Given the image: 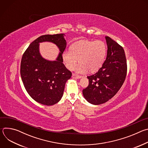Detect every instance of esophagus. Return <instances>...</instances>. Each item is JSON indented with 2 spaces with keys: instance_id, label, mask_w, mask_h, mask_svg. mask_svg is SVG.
<instances>
[{
  "instance_id": "obj_1",
  "label": "esophagus",
  "mask_w": 148,
  "mask_h": 148,
  "mask_svg": "<svg viewBox=\"0 0 148 148\" xmlns=\"http://www.w3.org/2000/svg\"><path fill=\"white\" fill-rule=\"evenodd\" d=\"M72 77H73V78H74L79 79V78H81V76H80V75H78L75 74H73V75H72Z\"/></svg>"
}]
</instances>
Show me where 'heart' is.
<instances>
[{
    "label": "heart",
    "mask_w": 148,
    "mask_h": 148,
    "mask_svg": "<svg viewBox=\"0 0 148 148\" xmlns=\"http://www.w3.org/2000/svg\"><path fill=\"white\" fill-rule=\"evenodd\" d=\"M107 51V46L102 41H82L73 45L71 51H65L62 58L69 70L75 67L78 59L80 64L77 69V72L84 73L88 70L94 73L102 66Z\"/></svg>",
    "instance_id": "heart-1"
}]
</instances>
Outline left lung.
I'll use <instances>...</instances> for the list:
<instances>
[{
	"instance_id": "1",
	"label": "left lung",
	"mask_w": 148,
	"mask_h": 148,
	"mask_svg": "<svg viewBox=\"0 0 148 148\" xmlns=\"http://www.w3.org/2000/svg\"><path fill=\"white\" fill-rule=\"evenodd\" d=\"M107 55L101 68L88 76L89 84L82 90L86 99L99 105L111 99L119 90L127 73V64L123 47L108 36H105Z\"/></svg>"
}]
</instances>
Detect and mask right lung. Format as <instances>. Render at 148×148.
<instances>
[{
	"mask_svg": "<svg viewBox=\"0 0 148 148\" xmlns=\"http://www.w3.org/2000/svg\"><path fill=\"white\" fill-rule=\"evenodd\" d=\"M64 34L41 36L34 40L24 53L20 65V75L25 89L37 102L53 105L62 98L65 84L72 75L63 64L62 54L67 43ZM49 41L56 44L60 52L55 61L42 57L39 43Z\"/></svg>",
	"mask_w": 148,
	"mask_h": 148,
	"instance_id": "1",
	"label": "right lung"
}]
</instances>
